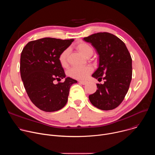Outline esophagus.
<instances>
[{"mask_svg":"<svg viewBox=\"0 0 155 155\" xmlns=\"http://www.w3.org/2000/svg\"><path fill=\"white\" fill-rule=\"evenodd\" d=\"M79 83H80V84H86V83H87V81H82V80H80V81H79Z\"/></svg>","mask_w":155,"mask_h":155,"instance_id":"esophagus-1","label":"esophagus"}]
</instances>
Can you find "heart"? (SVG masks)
Here are the masks:
<instances>
[{
    "mask_svg": "<svg viewBox=\"0 0 155 155\" xmlns=\"http://www.w3.org/2000/svg\"><path fill=\"white\" fill-rule=\"evenodd\" d=\"M75 48L80 52L81 54L86 58H89L93 55L94 50L93 47L86 42L80 41L77 43ZM69 53V49H65L60 54L59 56V61L62 67H65L68 64V57ZM93 71L92 68L90 65L84 66V67H74L68 71V75L75 79H84Z\"/></svg>",
    "mask_w": 155,
    "mask_h": 155,
    "instance_id": "heart-1",
    "label": "heart"
}]
</instances>
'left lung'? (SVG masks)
Returning a JSON list of instances; mask_svg holds the SVG:
<instances>
[{
	"label": "left lung",
	"instance_id": "obj_1",
	"mask_svg": "<svg viewBox=\"0 0 155 155\" xmlns=\"http://www.w3.org/2000/svg\"><path fill=\"white\" fill-rule=\"evenodd\" d=\"M83 40L91 43L99 56V68L92 75L104 84L89 96L91 103L102 110L117 108L127 94L132 79V58L124 43L108 32L94 34Z\"/></svg>",
	"mask_w": 155,
	"mask_h": 155
}]
</instances>
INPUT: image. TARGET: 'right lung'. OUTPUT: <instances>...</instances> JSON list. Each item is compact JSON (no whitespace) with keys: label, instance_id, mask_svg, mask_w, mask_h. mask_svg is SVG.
<instances>
[{"label":"right lung","instance_id":"right-lung-1","mask_svg":"<svg viewBox=\"0 0 155 155\" xmlns=\"http://www.w3.org/2000/svg\"><path fill=\"white\" fill-rule=\"evenodd\" d=\"M74 40L46 37L29 41L21 52L20 73L32 102L43 111L51 112L63 108L71 86L77 81L65 78L59 56ZM59 81L54 84V81Z\"/></svg>","mask_w":155,"mask_h":155}]
</instances>
